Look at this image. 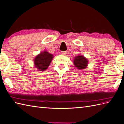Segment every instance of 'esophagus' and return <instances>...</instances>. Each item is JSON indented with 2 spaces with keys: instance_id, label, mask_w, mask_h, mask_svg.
<instances>
[{
  "instance_id": "esophagus-1",
  "label": "esophagus",
  "mask_w": 124,
  "mask_h": 124,
  "mask_svg": "<svg viewBox=\"0 0 124 124\" xmlns=\"http://www.w3.org/2000/svg\"><path fill=\"white\" fill-rule=\"evenodd\" d=\"M60 54L62 55H65L67 54V53H66V51H61L60 52Z\"/></svg>"
}]
</instances>
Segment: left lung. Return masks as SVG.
<instances>
[{
  "label": "left lung",
  "mask_w": 124,
  "mask_h": 124,
  "mask_svg": "<svg viewBox=\"0 0 124 124\" xmlns=\"http://www.w3.org/2000/svg\"><path fill=\"white\" fill-rule=\"evenodd\" d=\"M73 62L78 69L84 70L86 68L88 60L84 56H78L75 58Z\"/></svg>",
  "instance_id": "1"
}]
</instances>
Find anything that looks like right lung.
<instances>
[{
	"mask_svg": "<svg viewBox=\"0 0 124 124\" xmlns=\"http://www.w3.org/2000/svg\"><path fill=\"white\" fill-rule=\"evenodd\" d=\"M53 57V55L46 51L41 53L34 59L35 67L40 70H45L50 65Z\"/></svg>",
	"mask_w": 124,
	"mask_h": 124,
	"instance_id": "right-lung-1",
	"label": "right lung"
}]
</instances>
